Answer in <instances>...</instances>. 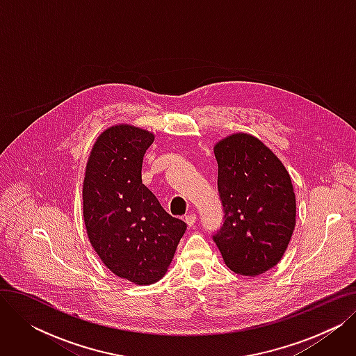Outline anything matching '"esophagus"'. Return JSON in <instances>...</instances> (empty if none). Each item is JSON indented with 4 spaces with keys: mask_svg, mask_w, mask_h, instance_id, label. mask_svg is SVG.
<instances>
[{
    "mask_svg": "<svg viewBox=\"0 0 356 356\" xmlns=\"http://www.w3.org/2000/svg\"><path fill=\"white\" fill-rule=\"evenodd\" d=\"M184 222L188 223L189 227H193V225H195V222H196V213H189V215H186V216H184Z\"/></svg>",
    "mask_w": 356,
    "mask_h": 356,
    "instance_id": "34e87169",
    "label": "esophagus"
}]
</instances>
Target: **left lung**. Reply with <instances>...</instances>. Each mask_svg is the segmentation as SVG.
I'll return each instance as SVG.
<instances>
[{
    "instance_id": "8db88e82",
    "label": "left lung",
    "mask_w": 356,
    "mask_h": 356,
    "mask_svg": "<svg viewBox=\"0 0 356 356\" xmlns=\"http://www.w3.org/2000/svg\"><path fill=\"white\" fill-rule=\"evenodd\" d=\"M223 225L213 234L225 264L258 275L282 259L296 225V196L286 167L250 134H232L215 148Z\"/></svg>"
}]
</instances>
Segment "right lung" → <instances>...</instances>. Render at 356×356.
Listing matches in <instances>:
<instances>
[{
	"label": "right lung",
	"mask_w": 356,
	"mask_h": 356,
	"mask_svg": "<svg viewBox=\"0 0 356 356\" xmlns=\"http://www.w3.org/2000/svg\"><path fill=\"white\" fill-rule=\"evenodd\" d=\"M153 141L152 133L133 125L108 128L93 144L83 180L93 250L115 275L140 286L165 274L186 231L143 184V159Z\"/></svg>",
	"instance_id": "right-lung-1"
}]
</instances>
